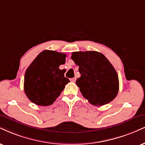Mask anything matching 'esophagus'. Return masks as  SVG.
Instances as JSON below:
<instances>
[{"label":"esophagus","mask_w":145,"mask_h":145,"mask_svg":"<svg viewBox=\"0 0 145 145\" xmlns=\"http://www.w3.org/2000/svg\"><path fill=\"white\" fill-rule=\"evenodd\" d=\"M75 81H76V78H71V81L73 82V83H74V82H75Z\"/></svg>","instance_id":"obj_1"}]
</instances>
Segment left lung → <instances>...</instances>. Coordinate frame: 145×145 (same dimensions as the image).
Instances as JSON below:
<instances>
[{
  "label": "left lung",
  "mask_w": 145,
  "mask_h": 145,
  "mask_svg": "<svg viewBox=\"0 0 145 145\" xmlns=\"http://www.w3.org/2000/svg\"><path fill=\"white\" fill-rule=\"evenodd\" d=\"M71 58L79 67L81 73L76 85L91 104L101 106L116 97L119 90L118 76L104 55L96 51L74 52Z\"/></svg>",
  "instance_id": "8db88e82"
}]
</instances>
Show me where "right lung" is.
<instances>
[{
  "mask_svg": "<svg viewBox=\"0 0 145 145\" xmlns=\"http://www.w3.org/2000/svg\"><path fill=\"white\" fill-rule=\"evenodd\" d=\"M65 54L44 50L39 54L25 71L24 91L31 102L47 106L54 102L69 83L64 70L59 67L66 62Z\"/></svg>",
  "mask_w": 145,
  "mask_h": 145,
  "instance_id": "add662e5",
  "label": "right lung"
}]
</instances>
